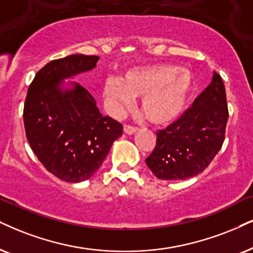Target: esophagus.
<instances>
[{"mask_svg":"<svg viewBox=\"0 0 253 253\" xmlns=\"http://www.w3.org/2000/svg\"><path fill=\"white\" fill-rule=\"evenodd\" d=\"M124 132L126 133V134H128V135H132V134L137 132V128H136V127L129 126V125H125V126H124Z\"/></svg>","mask_w":253,"mask_h":253,"instance_id":"34e87169","label":"esophagus"}]
</instances>
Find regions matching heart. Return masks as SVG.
I'll list each match as a JSON object with an SVG mask.
<instances>
[{
	"mask_svg": "<svg viewBox=\"0 0 253 253\" xmlns=\"http://www.w3.org/2000/svg\"><path fill=\"white\" fill-rule=\"evenodd\" d=\"M194 73L171 64L134 68L104 86L108 111L118 116L141 97L140 107L149 123L165 126L178 119L194 87Z\"/></svg>",
	"mask_w": 253,
	"mask_h": 253,
	"instance_id": "b5f03b06",
	"label": "heart"
}]
</instances>
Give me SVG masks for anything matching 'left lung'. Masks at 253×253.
I'll return each instance as SVG.
<instances>
[{"mask_svg": "<svg viewBox=\"0 0 253 253\" xmlns=\"http://www.w3.org/2000/svg\"><path fill=\"white\" fill-rule=\"evenodd\" d=\"M225 86L213 72L210 85L180 119L156 132V146L146 164L160 180L178 181L202 172L224 142L228 123Z\"/></svg>", "mask_w": 253, "mask_h": 253, "instance_id": "8db88e82", "label": "left lung"}]
</instances>
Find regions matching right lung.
Masks as SVG:
<instances>
[{"mask_svg":"<svg viewBox=\"0 0 253 253\" xmlns=\"http://www.w3.org/2000/svg\"><path fill=\"white\" fill-rule=\"evenodd\" d=\"M99 57L71 55L41 69L29 86L23 120L27 139L42 165L60 180L78 183L98 170L123 125L103 117L95 99L75 82Z\"/></svg>","mask_w":253,"mask_h":253,"instance_id":"obj_1","label":"right lung"}]
</instances>
